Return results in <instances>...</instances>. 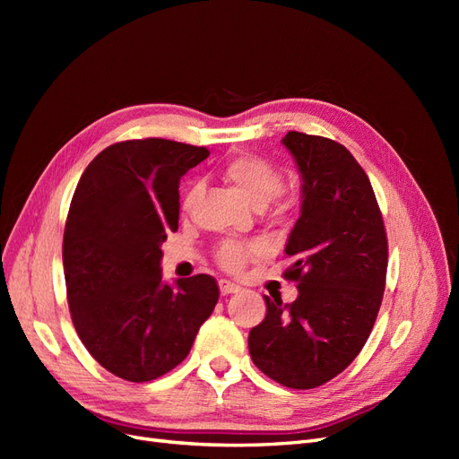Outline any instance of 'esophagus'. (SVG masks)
I'll return each instance as SVG.
<instances>
[{
	"label": "esophagus",
	"mask_w": 459,
	"mask_h": 459,
	"mask_svg": "<svg viewBox=\"0 0 459 459\" xmlns=\"http://www.w3.org/2000/svg\"><path fill=\"white\" fill-rule=\"evenodd\" d=\"M218 287H220V293H221V295H231V293H238V290L241 289L239 285H235V283L228 281V280H220V281H218Z\"/></svg>",
	"instance_id": "1"
}]
</instances>
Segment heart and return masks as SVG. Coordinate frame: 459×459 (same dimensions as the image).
<instances>
[{
  "label": "heart",
  "instance_id": "obj_1",
  "mask_svg": "<svg viewBox=\"0 0 459 459\" xmlns=\"http://www.w3.org/2000/svg\"><path fill=\"white\" fill-rule=\"evenodd\" d=\"M221 179L233 187L239 195L251 203L253 206L260 208L272 199L275 214H289L299 204L297 193L281 191L283 178L277 166L266 159L256 155H239L230 159L224 166H221ZM197 197V189H191L186 197V206H191ZM264 251L262 243H251V245H235L226 243L220 247L218 251V262L226 270L238 272L243 268L247 258L256 256Z\"/></svg>",
  "mask_w": 459,
  "mask_h": 459
}]
</instances>
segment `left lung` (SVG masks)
Returning <instances> with one entry per match:
<instances>
[{"label": "left lung", "instance_id": "left-lung-1", "mask_svg": "<svg viewBox=\"0 0 459 459\" xmlns=\"http://www.w3.org/2000/svg\"><path fill=\"white\" fill-rule=\"evenodd\" d=\"M281 143L302 179L300 216L285 255L299 297L266 300L248 333L255 366L289 388H316L351 366L377 317L386 277V233L377 199L351 151L327 137L289 132Z\"/></svg>", "mask_w": 459, "mask_h": 459}]
</instances>
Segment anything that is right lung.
<instances>
[{"instance_id":"add662e5","label":"right lung","mask_w":459,"mask_h":459,"mask_svg":"<svg viewBox=\"0 0 459 459\" xmlns=\"http://www.w3.org/2000/svg\"><path fill=\"white\" fill-rule=\"evenodd\" d=\"M211 152L160 137L103 149L68 208L63 266L80 341L132 383L169 373L189 354L220 290L199 273L166 283V235L178 230L179 179Z\"/></svg>"}]
</instances>
